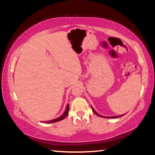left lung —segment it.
<instances>
[{
  "instance_id": "1",
  "label": "left lung",
  "mask_w": 155,
  "mask_h": 155,
  "mask_svg": "<svg viewBox=\"0 0 155 155\" xmlns=\"http://www.w3.org/2000/svg\"><path fill=\"white\" fill-rule=\"evenodd\" d=\"M91 108H92V107H91ZM92 110H93V111H94V113H96V115H99V116H101V117H104V116H102V115H100L99 114H98V113H97L96 112V110H95L93 108H92ZM120 116H122V115H119V116H112V117H110V118H115V117H120Z\"/></svg>"
}]
</instances>
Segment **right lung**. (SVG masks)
Masks as SVG:
<instances>
[{
	"instance_id": "obj_1",
	"label": "right lung",
	"mask_w": 155,
	"mask_h": 155,
	"mask_svg": "<svg viewBox=\"0 0 155 155\" xmlns=\"http://www.w3.org/2000/svg\"><path fill=\"white\" fill-rule=\"evenodd\" d=\"M68 113H69V105H67V108H66V110L65 112L64 113V114L61 115L59 117V118H57V119H54V120H49V121H45V123H55V122H57V121H59V120H63L64 117L67 116Z\"/></svg>"
}]
</instances>
